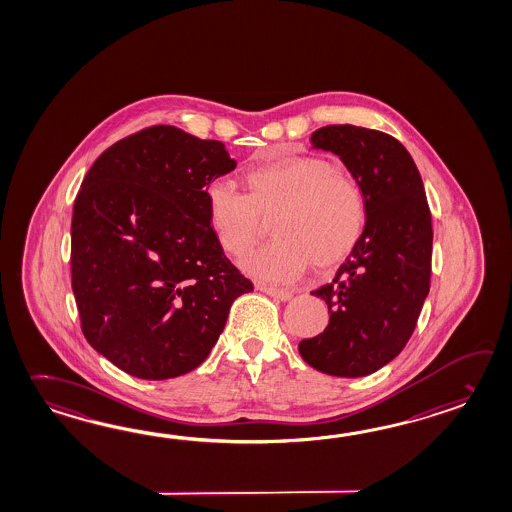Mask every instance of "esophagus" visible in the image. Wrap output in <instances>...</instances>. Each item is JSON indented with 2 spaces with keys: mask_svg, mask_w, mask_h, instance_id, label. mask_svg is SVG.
<instances>
[{
  "mask_svg": "<svg viewBox=\"0 0 512 512\" xmlns=\"http://www.w3.org/2000/svg\"><path fill=\"white\" fill-rule=\"evenodd\" d=\"M259 290L264 292V294H268V296L273 297V299H277V301H290L292 299V292L290 290H281V288H273V286H259Z\"/></svg>",
  "mask_w": 512,
  "mask_h": 512,
  "instance_id": "esophagus-1",
  "label": "esophagus"
}]
</instances>
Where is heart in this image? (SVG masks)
Here are the masks:
<instances>
[{
	"mask_svg": "<svg viewBox=\"0 0 512 512\" xmlns=\"http://www.w3.org/2000/svg\"><path fill=\"white\" fill-rule=\"evenodd\" d=\"M244 194L224 182L205 191V213L216 244L242 257L261 240L273 216L275 240L242 261L261 281H288L349 257L364 233L367 205L358 183L316 156H272L242 172Z\"/></svg>",
	"mask_w": 512,
	"mask_h": 512,
	"instance_id": "1",
	"label": "heart"
}]
</instances>
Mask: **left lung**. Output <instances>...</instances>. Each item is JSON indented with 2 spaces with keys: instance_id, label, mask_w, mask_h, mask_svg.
Masks as SVG:
<instances>
[{
  "instance_id": "left-lung-1",
  "label": "left lung",
  "mask_w": 512,
  "mask_h": 512,
  "mask_svg": "<svg viewBox=\"0 0 512 512\" xmlns=\"http://www.w3.org/2000/svg\"><path fill=\"white\" fill-rule=\"evenodd\" d=\"M312 147L340 156L364 193L367 222L325 299L329 325L299 343L308 365L332 376L371 375L406 347L432 273V213L421 174L404 145L380 130L329 125Z\"/></svg>"
}]
</instances>
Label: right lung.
Wrapping results in <instances>:
<instances>
[{"instance_id":"add662e5","label":"right lung","mask_w":512,"mask_h":512,"mask_svg":"<svg viewBox=\"0 0 512 512\" xmlns=\"http://www.w3.org/2000/svg\"><path fill=\"white\" fill-rule=\"evenodd\" d=\"M237 167L224 143L148 126L106 148L71 220V288L84 338L128 375L167 380L204 362L253 290L216 244L209 183Z\"/></svg>"}]
</instances>
